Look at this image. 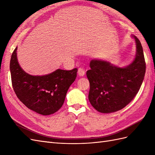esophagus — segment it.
I'll return each mask as SVG.
<instances>
[{"label":"esophagus","instance_id":"34e87169","mask_svg":"<svg viewBox=\"0 0 155 155\" xmlns=\"http://www.w3.org/2000/svg\"><path fill=\"white\" fill-rule=\"evenodd\" d=\"M78 74H79V76H84L85 74V70L82 68V67H80L78 69Z\"/></svg>","mask_w":155,"mask_h":155}]
</instances>
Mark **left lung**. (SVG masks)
<instances>
[{"mask_svg":"<svg viewBox=\"0 0 155 155\" xmlns=\"http://www.w3.org/2000/svg\"><path fill=\"white\" fill-rule=\"evenodd\" d=\"M136 41L137 53L134 61L126 67L93 59L86 76L90 82L88 100L97 111L109 113L120 110L132 101L144 79L146 64L141 44Z\"/></svg>","mask_w":155,"mask_h":155,"instance_id":"1","label":"left lung"}]
</instances>
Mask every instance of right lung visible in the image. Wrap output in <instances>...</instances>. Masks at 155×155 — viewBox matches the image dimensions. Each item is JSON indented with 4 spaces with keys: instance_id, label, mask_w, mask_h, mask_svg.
<instances>
[{
    "instance_id": "right-lung-1",
    "label": "right lung",
    "mask_w": 155,
    "mask_h": 155,
    "mask_svg": "<svg viewBox=\"0 0 155 155\" xmlns=\"http://www.w3.org/2000/svg\"><path fill=\"white\" fill-rule=\"evenodd\" d=\"M16 50L17 47L12 54L10 69L13 89L19 100L27 108L42 115L58 111L76 79L78 69H57L44 76H32L19 66Z\"/></svg>"
}]
</instances>
